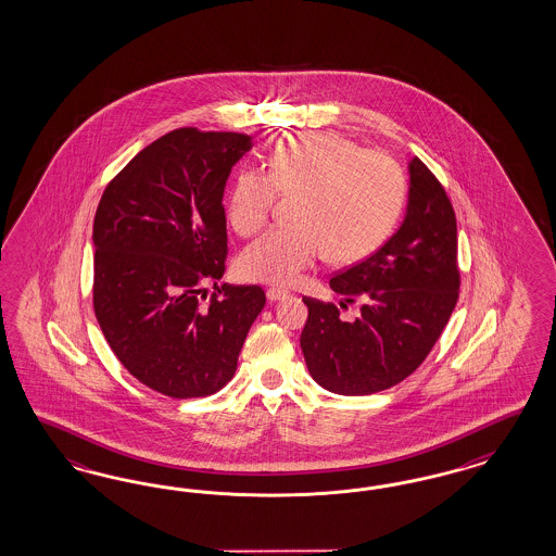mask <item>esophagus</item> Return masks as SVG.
<instances>
[{"mask_svg": "<svg viewBox=\"0 0 556 556\" xmlns=\"http://www.w3.org/2000/svg\"><path fill=\"white\" fill-rule=\"evenodd\" d=\"M287 298H289V293L281 291V289H269V291H267V300H269L270 303L281 302V300H287Z\"/></svg>", "mask_w": 556, "mask_h": 556, "instance_id": "34e87169", "label": "esophagus"}]
</instances>
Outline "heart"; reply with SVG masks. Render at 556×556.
Instances as JSON below:
<instances>
[{
    "mask_svg": "<svg viewBox=\"0 0 556 556\" xmlns=\"http://www.w3.org/2000/svg\"><path fill=\"white\" fill-rule=\"evenodd\" d=\"M265 170L236 177L228 202L236 235H256L277 193H300L293 210L298 226L273 230L238 256L244 281L295 286L324 249L334 263L358 261L381 247L404 205V175L388 154L365 151L332 130L281 136Z\"/></svg>",
    "mask_w": 556,
    "mask_h": 556,
    "instance_id": "1",
    "label": "heart"
}]
</instances>
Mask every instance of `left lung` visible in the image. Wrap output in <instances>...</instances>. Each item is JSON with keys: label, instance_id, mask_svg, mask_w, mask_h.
I'll return each instance as SVG.
<instances>
[{"label": "left lung", "instance_id": "1", "mask_svg": "<svg viewBox=\"0 0 556 556\" xmlns=\"http://www.w3.org/2000/svg\"><path fill=\"white\" fill-rule=\"evenodd\" d=\"M404 222L388 242L330 279L344 303L361 302L354 320L334 303L303 298L302 344L314 381L338 395L393 388L420 367L458 300L456 218L432 170L414 156Z\"/></svg>", "mask_w": 556, "mask_h": 556}]
</instances>
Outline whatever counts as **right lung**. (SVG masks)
Returning a JSON list of instances; mask_svg holds the SVG:
<instances>
[{"instance_id":"add662e5","label":"right lung","mask_w":556,"mask_h":556,"mask_svg":"<svg viewBox=\"0 0 556 556\" xmlns=\"http://www.w3.org/2000/svg\"><path fill=\"white\" fill-rule=\"evenodd\" d=\"M253 149L236 132L179 128L119 170L93 219V309L119 363L168 397L212 395L265 307L258 286H224L222 205L230 170ZM219 291L203 304L204 286Z\"/></svg>"}]
</instances>
